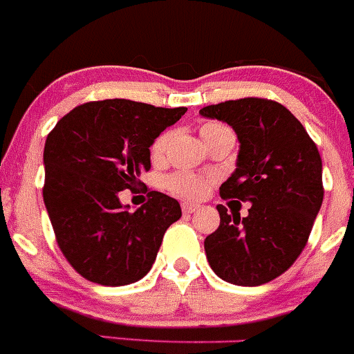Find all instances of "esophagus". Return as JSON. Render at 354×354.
Masks as SVG:
<instances>
[{
    "label": "esophagus",
    "mask_w": 354,
    "mask_h": 354,
    "mask_svg": "<svg viewBox=\"0 0 354 354\" xmlns=\"http://www.w3.org/2000/svg\"><path fill=\"white\" fill-rule=\"evenodd\" d=\"M198 209L197 204H190V202H183L181 204V211L185 212V214H192V212H195Z\"/></svg>",
    "instance_id": "34e87169"
}]
</instances>
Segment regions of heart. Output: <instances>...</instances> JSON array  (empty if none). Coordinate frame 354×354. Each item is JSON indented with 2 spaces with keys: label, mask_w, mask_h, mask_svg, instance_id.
Instances as JSON below:
<instances>
[{
  "label": "heart",
  "mask_w": 354,
  "mask_h": 354,
  "mask_svg": "<svg viewBox=\"0 0 354 354\" xmlns=\"http://www.w3.org/2000/svg\"><path fill=\"white\" fill-rule=\"evenodd\" d=\"M225 126L221 124H216V122H209V124H204L201 129V135L202 138L209 136L211 133L218 131V129H223ZM167 142H169V133H164L160 135L159 138L153 142L152 145V153L153 156H160V153L166 150ZM167 187L173 194L180 195V197L185 198H198L207 192V180L201 176H195V174H187V173H180V174H174L167 180Z\"/></svg>",
  "instance_id": "obj_1"
}]
</instances>
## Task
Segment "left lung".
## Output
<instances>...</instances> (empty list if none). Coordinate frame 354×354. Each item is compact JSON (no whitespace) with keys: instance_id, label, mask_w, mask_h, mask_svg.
Instances as JSON below:
<instances>
[{"instance_id":"left-lung-1","label":"left lung","mask_w":354,"mask_h":354,"mask_svg":"<svg viewBox=\"0 0 354 354\" xmlns=\"http://www.w3.org/2000/svg\"><path fill=\"white\" fill-rule=\"evenodd\" d=\"M198 114L235 131V171L219 192L223 198L250 202L242 219L216 205L219 226L204 240L209 266L233 286L272 282L303 252L324 202L317 145L283 105L264 98L209 105Z\"/></svg>"}]
</instances>
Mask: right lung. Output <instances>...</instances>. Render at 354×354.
I'll return each instance as SVG.
<instances>
[{
	"instance_id": "right-lung-1",
	"label": "right lung",
	"mask_w": 354,
	"mask_h": 354,
	"mask_svg": "<svg viewBox=\"0 0 354 354\" xmlns=\"http://www.w3.org/2000/svg\"><path fill=\"white\" fill-rule=\"evenodd\" d=\"M185 107L114 98L72 109L44 143L43 198L60 250L90 282L119 287L152 268L162 236L181 218L176 198L150 192L135 212L119 192L150 169V147Z\"/></svg>"
}]
</instances>
